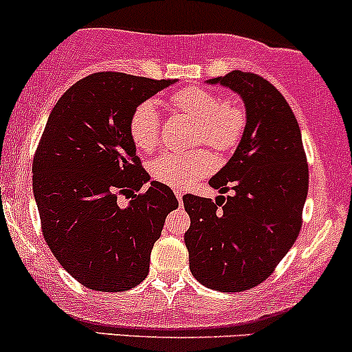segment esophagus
<instances>
[{"instance_id":"esophagus-1","label":"esophagus","mask_w":352,"mask_h":352,"mask_svg":"<svg viewBox=\"0 0 352 352\" xmlns=\"http://www.w3.org/2000/svg\"><path fill=\"white\" fill-rule=\"evenodd\" d=\"M175 197H177V200H179V202H182V199H184V190H175Z\"/></svg>"}]
</instances>
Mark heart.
<instances>
[{"instance_id": "obj_1", "label": "heart", "mask_w": 352, "mask_h": 352, "mask_svg": "<svg viewBox=\"0 0 352 352\" xmlns=\"http://www.w3.org/2000/svg\"><path fill=\"white\" fill-rule=\"evenodd\" d=\"M170 103L177 111L197 120V144H207L217 152H230L241 144L247 129V111L237 100L219 98L206 88L188 87L173 94ZM129 137L142 152H152L160 145L162 120L155 103L145 100L133 108L129 118ZM214 167L212 153L195 148L162 153L148 170L155 182L185 188L208 175Z\"/></svg>"}]
</instances>
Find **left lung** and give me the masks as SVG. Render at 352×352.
<instances>
[{
  "label": "left lung",
  "instance_id": "1",
  "mask_svg": "<svg viewBox=\"0 0 352 352\" xmlns=\"http://www.w3.org/2000/svg\"><path fill=\"white\" fill-rule=\"evenodd\" d=\"M220 83L242 96L247 129L237 150L210 179L234 195H185L192 276L208 289L242 292L264 283L294 245L309 188L299 123L285 98L256 73L234 72Z\"/></svg>",
  "mask_w": 352,
  "mask_h": 352
}]
</instances>
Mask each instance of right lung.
Masks as SVG:
<instances>
[{
  "label": "right lung",
  "mask_w": 352,
  "mask_h": 352,
  "mask_svg": "<svg viewBox=\"0 0 352 352\" xmlns=\"http://www.w3.org/2000/svg\"><path fill=\"white\" fill-rule=\"evenodd\" d=\"M118 72L91 73L53 107L33 158V194L53 256L88 289L122 292L145 279L172 188L150 182L129 137L138 103L172 85ZM133 200L122 208L120 195Z\"/></svg>",
  "instance_id": "right-lung-1"
}]
</instances>
